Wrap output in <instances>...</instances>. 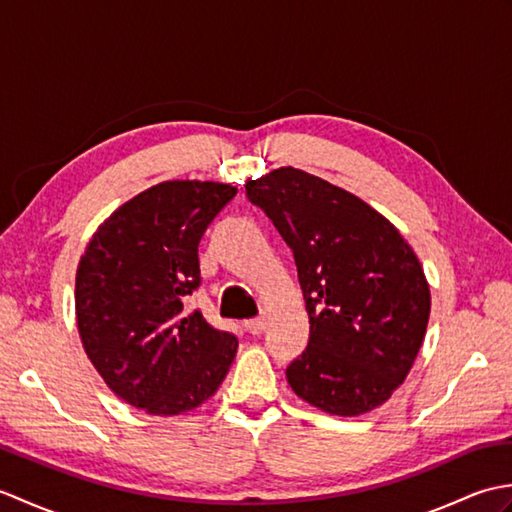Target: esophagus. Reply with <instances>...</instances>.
I'll use <instances>...</instances> for the list:
<instances>
[{"label": "esophagus", "instance_id": "34e87169", "mask_svg": "<svg viewBox=\"0 0 512 512\" xmlns=\"http://www.w3.org/2000/svg\"><path fill=\"white\" fill-rule=\"evenodd\" d=\"M244 328H246V332H250V334H262L264 328H266V319H264V317L250 319V321L244 323Z\"/></svg>", "mask_w": 512, "mask_h": 512}]
</instances>
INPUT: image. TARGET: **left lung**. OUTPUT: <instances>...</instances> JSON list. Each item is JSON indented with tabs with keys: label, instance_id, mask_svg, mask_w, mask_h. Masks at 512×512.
<instances>
[{
	"label": "left lung",
	"instance_id": "1",
	"mask_svg": "<svg viewBox=\"0 0 512 512\" xmlns=\"http://www.w3.org/2000/svg\"><path fill=\"white\" fill-rule=\"evenodd\" d=\"M295 255L310 341L286 378L330 416L385 405L427 334L429 281L398 228L358 195L295 167L246 184Z\"/></svg>",
	"mask_w": 512,
	"mask_h": 512
}]
</instances>
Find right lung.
Returning a JSON list of instances; mask_svg holds the SVG:
<instances>
[{"instance_id":"1","label":"right lung","mask_w":512,"mask_h":512,"mask_svg":"<svg viewBox=\"0 0 512 512\" xmlns=\"http://www.w3.org/2000/svg\"><path fill=\"white\" fill-rule=\"evenodd\" d=\"M237 187L167 180L118 206L76 266V328L114 394L151 416H180L209 400L237 354L184 297L200 286L198 244Z\"/></svg>"}]
</instances>
